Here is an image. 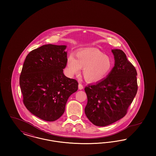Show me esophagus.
<instances>
[{
	"label": "esophagus",
	"instance_id": "1",
	"mask_svg": "<svg viewBox=\"0 0 156 156\" xmlns=\"http://www.w3.org/2000/svg\"><path fill=\"white\" fill-rule=\"evenodd\" d=\"M83 85L81 84V83H80L79 85H78V89H80V90H82V89H83Z\"/></svg>",
	"mask_w": 156,
	"mask_h": 156
}]
</instances>
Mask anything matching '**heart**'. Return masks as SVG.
Instances as JSON below:
<instances>
[{
	"instance_id": "heart-1",
	"label": "heart",
	"mask_w": 156,
	"mask_h": 156,
	"mask_svg": "<svg viewBox=\"0 0 156 156\" xmlns=\"http://www.w3.org/2000/svg\"><path fill=\"white\" fill-rule=\"evenodd\" d=\"M111 58L96 49H85L76 52L75 58L71 55L67 59V70L69 75L77 74L83 69V76L87 81L102 80L111 71Z\"/></svg>"
}]
</instances>
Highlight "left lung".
Masks as SVG:
<instances>
[{
    "label": "left lung",
    "mask_w": 156,
    "mask_h": 156,
    "mask_svg": "<svg viewBox=\"0 0 156 156\" xmlns=\"http://www.w3.org/2000/svg\"><path fill=\"white\" fill-rule=\"evenodd\" d=\"M115 66L106 78L85 88L88 102L85 113L97 126H105L123 118L137 91V71L122 50H112Z\"/></svg>",
    "instance_id": "8db88e82"
}]
</instances>
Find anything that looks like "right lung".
I'll return each mask as SVG.
<instances>
[{"instance_id": "obj_1", "label": "right lung", "mask_w": 156, "mask_h": 156, "mask_svg": "<svg viewBox=\"0 0 156 156\" xmlns=\"http://www.w3.org/2000/svg\"><path fill=\"white\" fill-rule=\"evenodd\" d=\"M66 45L47 44L30 51L20 76L23 103L40 119L55 121L65 111L68 98L78 83L63 73L67 63Z\"/></svg>"}]
</instances>
